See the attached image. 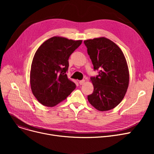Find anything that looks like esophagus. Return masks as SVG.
Masks as SVG:
<instances>
[{"label":"esophagus","mask_w":154,"mask_h":154,"mask_svg":"<svg viewBox=\"0 0 154 154\" xmlns=\"http://www.w3.org/2000/svg\"><path fill=\"white\" fill-rule=\"evenodd\" d=\"M79 83L80 85H83L85 83V80H79Z\"/></svg>","instance_id":"obj_1"}]
</instances>
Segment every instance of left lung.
<instances>
[{
  "label": "left lung",
  "instance_id": "1",
  "mask_svg": "<svg viewBox=\"0 0 154 154\" xmlns=\"http://www.w3.org/2000/svg\"><path fill=\"white\" fill-rule=\"evenodd\" d=\"M87 48L99 74L92 77L93 93L87 96L88 102L96 109L107 111L115 108L122 100L129 82V73L125 56L112 40L100 37L87 40Z\"/></svg>",
  "mask_w": 154,
  "mask_h": 154
}]
</instances>
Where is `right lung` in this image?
Wrapping results in <instances>:
<instances>
[{
  "mask_svg": "<svg viewBox=\"0 0 154 154\" xmlns=\"http://www.w3.org/2000/svg\"><path fill=\"white\" fill-rule=\"evenodd\" d=\"M82 42L53 37L39 47L32 60L30 80L32 93L40 103L55 106L75 89V83L68 79L66 72L70 55Z\"/></svg>",
  "mask_w": 154,
  "mask_h": 154,
  "instance_id": "add662e5",
  "label": "right lung"
}]
</instances>
